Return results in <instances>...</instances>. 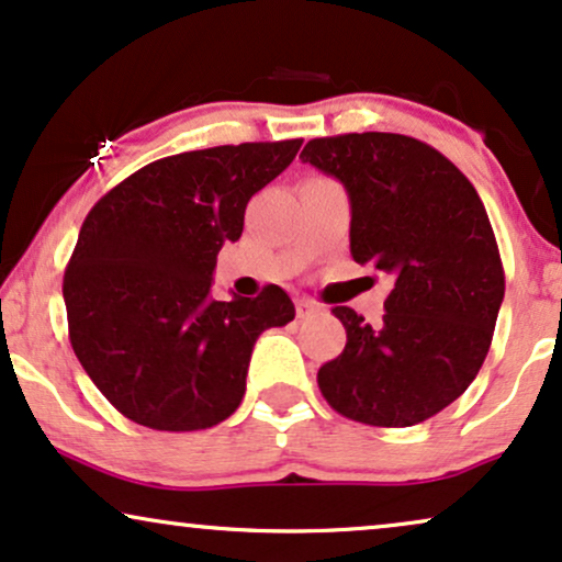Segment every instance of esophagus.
Returning <instances> with one entry per match:
<instances>
[{"label":"esophagus","instance_id":"34e87169","mask_svg":"<svg viewBox=\"0 0 562 562\" xmlns=\"http://www.w3.org/2000/svg\"><path fill=\"white\" fill-rule=\"evenodd\" d=\"M295 314L297 318H311L316 314H322V305L316 301H308V297H301V301H295Z\"/></svg>","mask_w":562,"mask_h":562}]
</instances>
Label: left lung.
I'll return each instance as SVG.
<instances>
[{
	"label": "left lung",
	"instance_id": "8db88e82",
	"mask_svg": "<svg viewBox=\"0 0 562 562\" xmlns=\"http://www.w3.org/2000/svg\"><path fill=\"white\" fill-rule=\"evenodd\" d=\"M301 158L345 183L352 259L394 280L379 324L331 308L347 345L318 368V389L355 423L428 420L480 373L506 293L485 204L446 155L404 134L318 137Z\"/></svg>",
	"mask_w": 562,
	"mask_h": 562
}]
</instances>
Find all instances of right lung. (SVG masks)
<instances>
[{"mask_svg":"<svg viewBox=\"0 0 562 562\" xmlns=\"http://www.w3.org/2000/svg\"><path fill=\"white\" fill-rule=\"evenodd\" d=\"M303 139L170 155L98 199L64 272L69 342L113 407L153 430H204L238 409L259 334L295 318L277 285L210 295L212 269L244 233L248 199Z\"/></svg>","mask_w":562,"mask_h":562,"instance_id":"add662e5","label":"right lung"}]
</instances>
